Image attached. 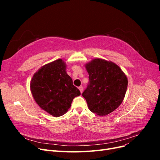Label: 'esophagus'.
Listing matches in <instances>:
<instances>
[{
	"instance_id": "34e87169",
	"label": "esophagus",
	"mask_w": 160,
	"mask_h": 160,
	"mask_svg": "<svg viewBox=\"0 0 160 160\" xmlns=\"http://www.w3.org/2000/svg\"><path fill=\"white\" fill-rule=\"evenodd\" d=\"M79 91H80V92L81 93H83V87L82 86H80V87H79Z\"/></svg>"
}]
</instances>
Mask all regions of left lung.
<instances>
[{
	"instance_id": "8db88e82",
	"label": "left lung",
	"mask_w": 160,
	"mask_h": 160,
	"mask_svg": "<svg viewBox=\"0 0 160 160\" xmlns=\"http://www.w3.org/2000/svg\"><path fill=\"white\" fill-rule=\"evenodd\" d=\"M85 66L89 82L82 95L91 112L107 115L122 104L128 88L127 77L118 65L99 58Z\"/></svg>"
}]
</instances>
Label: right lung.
<instances>
[{"label":"right lung","instance_id":"right-lung-1","mask_svg":"<svg viewBox=\"0 0 160 160\" xmlns=\"http://www.w3.org/2000/svg\"><path fill=\"white\" fill-rule=\"evenodd\" d=\"M62 59L41 67L31 81V91L38 105L48 113L59 117L71 108L75 97L81 95L72 84Z\"/></svg>","mask_w":160,"mask_h":160}]
</instances>
